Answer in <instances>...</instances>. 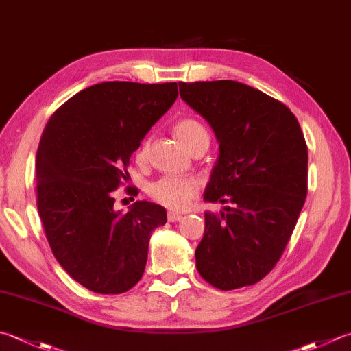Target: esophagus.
<instances>
[{
	"label": "esophagus",
	"mask_w": 351,
	"mask_h": 351,
	"mask_svg": "<svg viewBox=\"0 0 351 351\" xmlns=\"http://www.w3.org/2000/svg\"><path fill=\"white\" fill-rule=\"evenodd\" d=\"M167 219H169V222H178V221H181V219H182V215H181V213L169 211L167 213Z\"/></svg>",
	"instance_id": "obj_1"
}]
</instances>
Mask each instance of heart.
<instances>
[{"label": "heart", "mask_w": 351, "mask_h": 351, "mask_svg": "<svg viewBox=\"0 0 351 351\" xmlns=\"http://www.w3.org/2000/svg\"><path fill=\"white\" fill-rule=\"evenodd\" d=\"M173 132L190 152L204 143H210V135L202 123L195 119H182L175 125ZM149 154V140H143L136 149V161H146ZM199 190V184L191 176H162L149 185V195L155 202L169 210L181 211L189 207Z\"/></svg>", "instance_id": "heart-1"}]
</instances>
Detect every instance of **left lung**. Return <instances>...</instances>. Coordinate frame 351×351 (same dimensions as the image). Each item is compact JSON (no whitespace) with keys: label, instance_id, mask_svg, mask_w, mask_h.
Returning a JSON list of instances; mask_svg holds the SVG:
<instances>
[{"label":"left lung","instance_id":"1","mask_svg":"<svg viewBox=\"0 0 351 351\" xmlns=\"http://www.w3.org/2000/svg\"><path fill=\"white\" fill-rule=\"evenodd\" d=\"M181 99L208 121L219 143L195 257L222 291L262 280L283 254L307 195V146L283 103L236 80L180 84Z\"/></svg>","mask_w":351,"mask_h":351}]
</instances>
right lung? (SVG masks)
I'll use <instances>...</instances> for the list:
<instances>
[{
	"label": "right lung",
	"mask_w": 351,
	"mask_h": 351,
	"mask_svg": "<svg viewBox=\"0 0 351 351\" xmlns=\"http://www.w3.org/2000/svg\"><path fill=\"white\" fill-rule=\"evenodd\" d=\"M176 97V82H103L47 123L36 154L39 217L59 265L89 291L123 293L143 277L166 208L136 201L123 213L112 191L130 180V155Z\"/></svg>",
	"instance_id": "right-lung-1"
}]
</instances>
